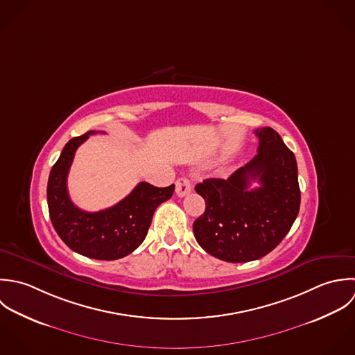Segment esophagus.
I'll list each match as a JSON object with an SVG mask.
<instances>
[{
  "instance_id": "esophagus-1",
  "label": "esophagus",
  "mask_w": 355,
  "mask_h": 355,
  "mask_svg": "<svg viewBox=\"0 0 355 355\" xmlns=\"http://www.w3.org/2000/svg\"><path fill=\"white\" fill-rule=\"evenodd\" d=\"M191 191V183L186 178H180L176 180V194L178 197H184Z\"/></svg>"
}]
</instances>
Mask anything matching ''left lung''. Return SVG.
<instances>
[{
  "instance_id": "left-lung-1",
  "label": "left lung",
  "mask_w": 355,
  "mask_h": 355,
  "mask_svg": "<svg viewBox=\"0 0 355 355\" xmlns=\"http://www.w3.org/2000/svg\"><path fill=\"white\" fill-rule=\"evenodd\" d=\"M257 154L227 179H205L196 191L205 212L193 232L209 254L230 263L257 260L291 230L300 208L295 154L272 128L256 129ZM261 186L249 189L250 182Z\"/></svg>"
}]
</instances>
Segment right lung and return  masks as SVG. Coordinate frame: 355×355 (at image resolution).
<instances>
[{
	"instance_id": "obj_1",
	"label": "right lung",
	"mask_w": 355,
	"mask_h": 355,
	"mask_svg": "<svg viewBox=\"0 0 355 355\" xmlns=\"http://www.w3.org/2000/svg\"><path fill=\"white\" fill-rule=\"evenodd\" d=\"M94 133L89 130L70 139L52 166L46 187L49 218L58 236L74 252L91 259L116 260L144 241L155 209L172 197L175 184L155 187L140 182L112 208L99 212L77 208L69 197L67 175L77 148Z\"/></svg>"
}]
</instances>
